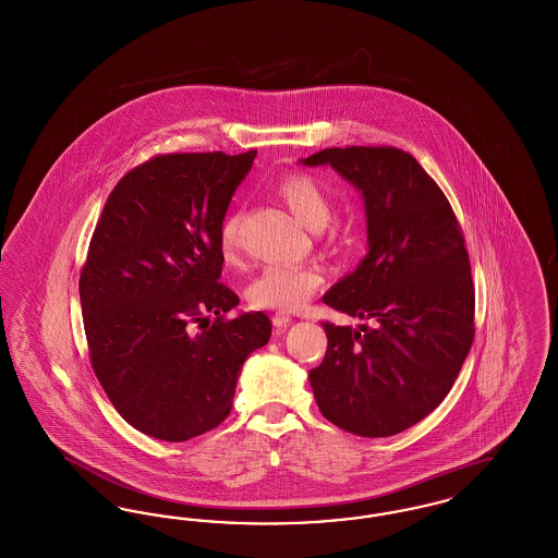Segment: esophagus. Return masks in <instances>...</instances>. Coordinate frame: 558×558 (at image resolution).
<instances>
[{"label":"esophagus","instance_id":"34e87169","mask_svg":"<svg viewBox=\"0 0 558 558\" xmlns=\"http://www.w3.org/2000/svg\"><path fill=\"white\" fill-rule=\"evenodd\" d=\"M271 322H274L276 330H284V328L291 324L292 318L289 314H284V312H278V314H274V316H271Z\"/></svg>","mask_w":558,"mask_h":558}]
</instances>
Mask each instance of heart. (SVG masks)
<instances>
[{"label": "heart", "instance_id": "b5f03b06", "mask_svg": "<svg viewBox=\"0 0 558 558\" xmlns=\"http://www.w3.org/2000/svg\"><path fill=\"white\" fill-rule=\"evenodd\" d=\"M276 194L289 211L310 230H322L332 217V196L307 173H289L276 184ZM219 251L226 264L240 257V211L232 209L219 223ZM322 271L314 266H267L248 284V303L257 310L294 312L322 287Z\"/></svg>", "mask_w": 558, "mask_h": 558}]
</instances>
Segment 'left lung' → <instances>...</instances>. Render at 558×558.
<instances>
[{
	"label": "left lung",
	"mask_w": 558,
	"mask_h": 558,
	"mask_svg": "<svg viewBox=\"0 0 558 558\" xmlns=\"http://www.w3.org/2000/svg\"><path fill=\"white\" fill-rule=\"evenodd\" d=\"M303 165H330L364 196L371 251L324 294L360 328L322 322L328 347L310 383L319 412L360 437L421 423L444 398L475 337V284L450 201L396 146L324 148Z\"/></svg>",
	"instance_id": "obj_1"
}]
</instances>
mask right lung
I'll return each instance as SVG.
<instances>
[{"instance_id":"add662e5","label":"right lung","mask_w":558,"mask_h":558,"mask_svg":"<svg viewBox=\"0 0 558 558\" xmlns=\"http://www.w3.org/2000/svg\"><path fill=\"white\" fill-rule=\"evenodd\" d=\"M257 150L157 155L108 196L81 267L92 368L114 410L162 441L226 421L244 360L271 335L266 314L226 318L219 223Z\"/></svg>"}]
</instances>
